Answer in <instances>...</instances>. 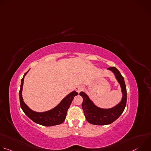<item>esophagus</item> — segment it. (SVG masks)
I'll list each match as a JSON object with an SVG mask.
<instances>
[{
    "mask_svg": "<svg viewBox=\"0 0 151 151\" xmlns=\"http://www.w3.org/2000/svg\"><path fill=\"white\" fill-rule=\"evenodd\" d=\"M83 86H82V85L78 84V85H77L76 86L75 90H76L78 93H79L83 90Z\"/></svg>",
    "mask_w": 151,
    "mask_h": 151,
    "instance_id": "obj_1",
    "label": "esophagus"
}]
</instances>
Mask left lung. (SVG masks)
<instances>
[{
    "label": "left lung",
    "mask_w": 151,
    "mask_h": 151,
    "mask_svg": "<svg viewBox=\"0 0 151 151\" xmlns=\"http://www.w3.org/2000/svg\"><path fill=\"white\" fill-rule=\"evenodd\" d=\"M107 69L114 73L116 80L120 84L122 93V99L118 104L112 108L103 109L95 105L84 92H80L79 95L83 98L82 107L84 115L87 121L91 124L104 125L112 123L120 116L126 106L127 89L124 78L116 68L111 67Z\"/></svg>",
    "instance_id": "8db88e82"
}]
</instances>
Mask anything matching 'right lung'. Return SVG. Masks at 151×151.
Listing matches in <instances>:
<instances>
[{"label":"right lung","mask_w":151,"mask_h":151,"mask_svg":"<svg viewBox=\"0 0 151 151\" xmlns=\"http://www.w3.org/2000/svg\"><path fill=\"white\" fill-rule=\"evenodd\" d=\"M29 70L24 73L23 78L21 79V83L19 92V102L21 109L30 119L38 124L49 127L62 124L65 120L68 110L69 108L73 98L75 96H77L78 93L75 91L71 92L64 97L57 106L50 111L44 112H37L33 111L30 109L24 103L22 97L24 79Z\"/></svg>","instance_id":"add662e5"}]
</instances>
